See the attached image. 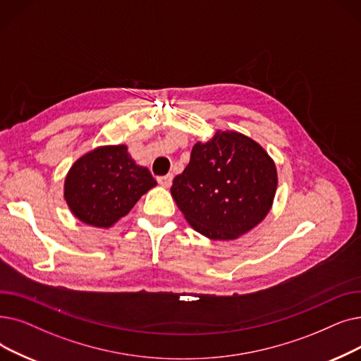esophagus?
Wrapping results in <instances>:
<instances>
[{"instance_id": "obj_1", "label": "esophagus", "mask_w": 361, "mask_h": 361, "mask_svg": "<svg viewBox=\"0 0 361 361\" xmlns=\"http://www.w3.org/2000/svg\"><path fill=\"white\" fill-rule=\"evenodd\" d=\"M158 183L162 185V187H169L172 184V176H164V177H158Z\"/></svg>"}]
</instances>
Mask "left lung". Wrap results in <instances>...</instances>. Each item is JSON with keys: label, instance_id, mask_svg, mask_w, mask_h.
<instances>
[{"label": "left lung", "instance_id": "obj_1", "mask_svg": "<svg viewBox=\"0 0 361 361\" xmlns=\"http://www.w3.org/2000/svg\"><path fill=\"white\" fill-rule=\"evenodd\" d=\"M276 190V164L264 147L242 133L216 130L193 146L171 195L197 233L234 240L267 216Z\"/></svg>", "mask_w": 361, "mask_h": 361}]
</instances>
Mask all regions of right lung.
<instances>
[{
	"label": "right lung",
	"instance_id": "obj_1",
	"mask_svg": "<svg viewBox=\"0 0 361 361\" xmlns=\"http://www.w3.org/2000/svg\"><path fill=\"white\" fill-rule=\"evenodd\" d=\"M156 184L150 171L131 158L127 146H99L73 162L63 196L81 223L109 228Z\"/></svg>",
	"mask_w": 361,
	"mask_h": 361
}]
</instances>
